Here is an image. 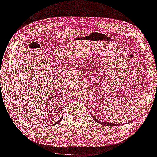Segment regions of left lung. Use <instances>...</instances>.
Segmentation results:
<instances>
[{"mask_svg":"<svg viewBox=\"0 0 157 157\" xmlns=\"http://www.w3.org/2000/svg\"><path fill=\"white\" fill-rule=\"evenodd\" d=\"M93 118L94 119V120L95 121H97L100 124L103 125V126H122V125L124 124H114V123H109V122L102 121H100V119H98L97 118H95V117H93ZM131 122H132V121H130V122L126 123V124H129V123H131Z\"/></svg>","mask_w":157,"mask_h":157,"instance_id":"left-lung-1","label":"left lung"}]
</instances>
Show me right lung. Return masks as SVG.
I'll use <instances>...</instances> for the list:
<instances>
[{
	"mask_svg": "<svg viewBox=\"0 0 157 157\" xmlns=\"http://www.w3.org/2000/svg\"><path fill=\"white\" fill-rule=\"evenodd\" d=\"M62 117L60 118V119H59L58 121H57L56 123H55V124H54L53 125H56V124H59V122L61 121H62Z\"/></svg>",
	"mask_w": 157,
	"mask_h": 157,
	"instance_id": "1",
	"label": "right lung"
}]
</instances>
